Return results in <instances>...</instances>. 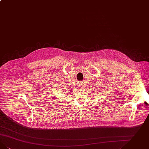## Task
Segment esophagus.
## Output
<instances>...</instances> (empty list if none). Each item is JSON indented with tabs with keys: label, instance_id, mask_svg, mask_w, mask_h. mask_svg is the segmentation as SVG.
<instances>
[{
	"label": "esophagus",
	"instance_id": "obj_1",
	"mask_svg": "<svg viewBox=\"0 0 149 149\" xmlns=\"http://www.w3.org/2000/svg\"><path fill=\"white\" fill-rule=\"evenodd\" d=\"M80 86H81V85H80ZM83 86H80V88H81Z\"/></svg>",
	"mask_w": 149,
	"mask_h": 149
}]
</instances>
